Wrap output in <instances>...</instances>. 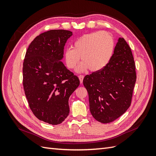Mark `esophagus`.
<instances>
[{
    "instance_id": "esophagus-1",
    "label": "esophagus",
    "mask_w": 156,
    "mask_h": 156,
    "mask_svg": "<svg viewBox=\"0 0 156 156\" xmlns=\"http://www.w3.org/2000/svg\"><path fill=\"white\" fill-rule=\"evenodd\" d=\"M79 80H80V83H83V79H84V75H79Z\"/></svg>"
}]
</instances>
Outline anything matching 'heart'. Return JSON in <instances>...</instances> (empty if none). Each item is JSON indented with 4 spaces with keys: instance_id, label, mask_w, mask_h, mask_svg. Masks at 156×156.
<instances>
[{
    "instance_id": "b5f03b06",
    "label": "heart",
    "mask_w": 156,
    "mask_h": 156,
    "mask_svg": "<svg viewBox=\"0 0 156 156\" xmlns=\"http://www.w3.org/2000/svg\"><path fill=\"white\" fill-rule=\"evenodd\" d=\"M115 50V40L109 32L96 31L84 34L75 40L73 48H67L64 59L69 69H74L80 59L83 61L77 68L78 72L87 69L97 72L109 63Z\"/></svg>"
}]
</instances>
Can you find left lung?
Masks as SVG:
<instances>
[{
	"mask_svg": "<svg viewBox=\"0 0 156 156\" xmlns=\"http://www.w3.org/2000/svg\"><path fill=\"white\" fill-rule=\"evenodd\" d=\"M136 79L131 48L123 37H119L107 66L83 79L94 119L107 124L123 115L131 105Z\"/></svg>",
	"mask_w": 156,
	"mask_h": 156,
	"instance_id": "left-lung-1",
	"label": "left lung"
}]
</instances>
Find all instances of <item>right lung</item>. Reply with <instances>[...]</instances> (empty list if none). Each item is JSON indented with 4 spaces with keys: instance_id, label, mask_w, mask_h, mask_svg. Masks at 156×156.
I'll use <instances>...</instances> for the list:
<instances>
[{
    "instance_id": "1",
    "label": "right lung",
    "mask_w": 156,
    "mask_h": 156,
    "mask_svg": "<svg viewBox=\"0 0 156 156\" xmlns=\"http://www.w3.org/2000/svg\"><path fill=\"white\" fill-rule=\"evenodd\" d=\"M72 32L51 30L36 37L27 49L23 66V84L33 114L52 125L69 112V98L80 84L62 61L64 45Z\"/></svg>"
}]
</instances>
